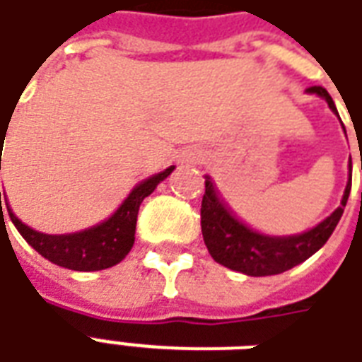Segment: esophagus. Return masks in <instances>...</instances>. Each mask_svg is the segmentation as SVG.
<instances>
[{
    "label": "esophagus",
    "instance_id": "34e87169",
    "mask_svg": "<svg viewBox=\"0 0 362 362\" xmlns=\"http://www.w3.org/2000/svg\"><path fill=\"white\" fill-rule=\"evenodd\" d=\"M199 158H201V153L197 150H191V148H185V150L179 152V161L181 163H194V161H199Z\"/></svg>",
    "mask_w": 362,
    "mask_h": 362
}]
</instances>
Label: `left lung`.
Segmentation results:
<instances>
[{
  "mask_svg": "<svg viewBox=\"0 0 362 362\" xmlns=\"http://www.w3.org/2000/svg\"><path fill=\"white\" fill-rule=\"evenodd\" d=\"M308 93L324 97L329 109L337 115L332 95L324 87H308ZM351 193V161H349V183L341 199V206L333 210L324 222L312 228L304 234L296 235H265L253 232L251 228L242 224L232 212L218 199L214 185L206 177L204 194L201 204V228L204 243L209 247L212 259L224 267L243 273L250 276H269L284 273L306 261L324 245L339 222L343 209L347 204Z\"/></svg>",
  "mask_w": 362,
  "mask_h": 362,
  "instance_id": "obj_1",
  "label": "left lung"
}]
</instances>
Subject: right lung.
<instances>
[{"label":"right lung","mask_w":362,"mask_h":362,"mask_svg":"<svg viewBox=\"0 0 362 362\" xmlns=\"http://www.w3.org/2000/svg\"><path fill=\"white\" fill-rule=\"evenodd\" d=\"M173 169L175 168L171 165L158 175L142 181L140 185L132 189V193L128 194L109 220L93 228H87L83 232H76V234H42L23 224L21 220L13 214L11 209L7 210H9L11 222L30 247H35L42 257L52 261L54 265L71 269V271H101V269H109L120 263L128 255V251L132 250L140 204L148 194L153 193V189L160 185Z\"/></svg>","instance_id":"obj_1"}]
</instances>
